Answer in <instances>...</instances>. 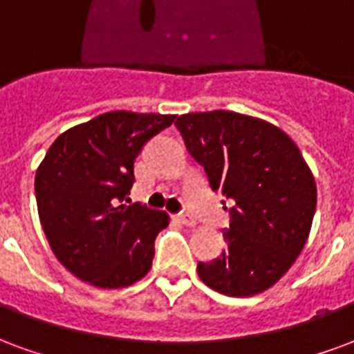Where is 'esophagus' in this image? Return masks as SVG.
<instances>
[{
  "label": "esophagus",
  "mask_w": 354,
  "mask_h": 354,
  "mask_svg": "<svg viewBox=\"0 0 354 354\" xmlns=\"http://www.w3.org/2000/svg\"><path fill=\"white\" fill-rule=\"evenodd\" d=\"M179 223L188 226V228H194L196 226V218L192 215H179Z\"/></svg>",
  "instance_id": "1"
}]
</instances>
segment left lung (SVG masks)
<instances>
[{"mask_svg": "<svg viewBox=\"0 0 354 354\" xmlns=\"http://www.w3.org/2000/svg\"><path fill=\"white\" fill-rule=\"evenodd\" d=\"M175 126L211 188L234 202L226 249L198 264L200 279L226 296L264 292L298 259L313 223L317 185L300 149L277 126L234 111L188 113Z\"/></svg>", "mask_w": 354, "mask_h": 354, "instance_id": "obj_1", "label": "left lung"}]
</instances>
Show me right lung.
<instances>
[{"mask_svg": "<svg viewBox=\"0 0 354 354\" xmlns=\"http://www.w3.org/2000/svg\"><path fill=\"white\" fill-rule=\"evenodd\" d=\"M175 115L111 111L56 138L35 174L39 221L54 257L97 288H124L152 266L164 211L130 202L133 162Z\"/></svg>", "mask_w": 354, "mask_h": 354, "instance_id": "obj_1", "label": "right lung"}]
</instances>
